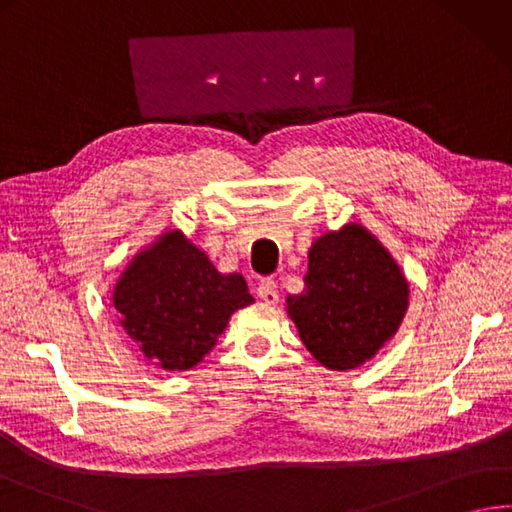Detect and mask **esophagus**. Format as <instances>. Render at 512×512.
<instances>
[{"label": "esophagus", "instance_id": "34e87169", "mask_svg": "<svg viewBox=\"0 0 512 512\" xmlns=\"http://www.w3.org/2000/svg\"><path fill=\"white\" fill-rule=\"evenodd\" d=\"M256 294H258L260 301L267 303V305L278 303V289H276V283H274V281L260 283V285L256 287Z\"/></svg>", "mask_w": 512, "mask_h": 512}]
</instances>
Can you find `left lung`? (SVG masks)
<instances>
[{"instance_id": "8db88e82", "label": "left lung", "mask_w": 512, "mask_h": 512, "mask_svg": "<svg viewBox=\"0 0 512 512\" xmlns=\"http://www.w3.org/2000/svg\"><path fill=\"white\" fill-rule=\"evenodd\" d=\"M307 260L305 289L285 298L287 316L327 370L361 368L399 332L410 305L408 278L361 223L325 231Z\"/></svg>"}]
</instances>
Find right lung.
<instances>
[{"label": "right lung", "instance_id": "1", "mask_svg": "<svg viewBox=\"0 0 512 512\" xmlns=\"http://www.w3.org/2000/svg\"><path fill=\"white\" fill-rule=\"evenodd\" d=\"M111 301L144 361L187 372L214 350L231 314L252 305L254 296L238 272H218L180 229H165L129 260Z\"/></svg>", "mask_w": 512, "mask_h": 512}]
</instances>
